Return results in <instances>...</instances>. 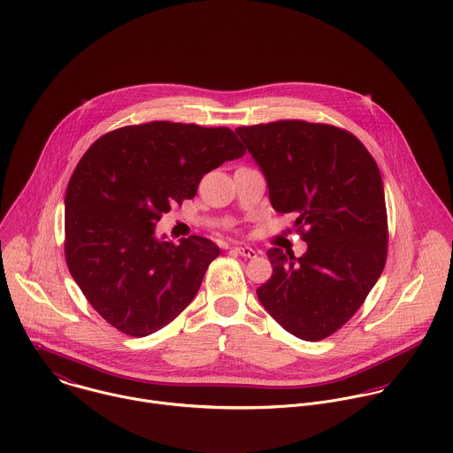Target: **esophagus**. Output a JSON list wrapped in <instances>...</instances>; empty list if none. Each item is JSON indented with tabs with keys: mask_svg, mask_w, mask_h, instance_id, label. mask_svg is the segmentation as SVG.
Returning a JSON list of instances; mask_svg holds the SVG:
<instances>
[{
	"mask_svg": "<svg viewBox=\"0 0 453 453\" xmlns=\"http://www.w3.org/2000/svg\"><path fill=\"white\" fill-rule=\"evenodd\" d=\"M234 252L243 256V257H256L257 256V250L252 249V247H247V245H236Z\"/></svg>",
	"mask_w": 453,
	"mask_h": 453,
	"instance_id": "esophagus-1",
	"label": "esophagus"
}]
</instances>
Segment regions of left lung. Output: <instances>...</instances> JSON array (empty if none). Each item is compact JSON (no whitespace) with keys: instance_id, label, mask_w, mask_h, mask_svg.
<instances>
[{"instance_id":"8db88e82","label":"left lung","mask_w":453,"mask_h":453,"mask_svg":"<svg viewBox=\"0 0 453 453\" xmlns=\"http://www.w3.org/2000/svg\"><path fill=\"white\" fill-rule=\"evenodd\" d=\"M263 171L270 203L296 213L307 252L270 249L273 275L257 298L302 341H321L362 307L387 263L388 220L380 167L349 132L302 119L238 127Z\"/></svg>"}]
</instances>
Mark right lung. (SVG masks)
I'll use <instances>...</instances> for the list:
<instances>
[{
  "label": "right lung",
  "instance_id": "right-lung-1",
  "mask_svg": "<svg viewBox=\"0 0 453 453\" xmlns=\"http://www.w3.org/2000/svg\"><path fill=\"white\" fill-rule=\"evenodd\" d=\"M245 155L227 127L151 121L112 130L79 160L65 194V257L91 307L146 337L194 300L220 249L208 238H157L155 226L201 178Z\"/></svg>",
  "mask_w": 453,
  "mask_h": 453
}]
</instances>
